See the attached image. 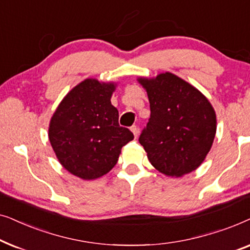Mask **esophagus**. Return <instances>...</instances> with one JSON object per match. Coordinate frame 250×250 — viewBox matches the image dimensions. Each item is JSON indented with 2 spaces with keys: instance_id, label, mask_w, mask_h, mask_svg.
I'll return each instance as SVG.
<instances>
[{
  "instance_id": "obj_1",
  "label": "esophagus",
  "mask_w": 250,
  "mask_h": 250,
  "mask_svg": "<svg viewBox=\"0 0 250 250\" xmlns=\"http://www.w3.org/2000/svg\"><path fill=\"white\" fill-rule=\"evenodd\" d=\"M131 131H132L133 134H134L135 138H138V135H139V128H138V126H135V125L132 126Z\"/></svg>"
}]
</instances>
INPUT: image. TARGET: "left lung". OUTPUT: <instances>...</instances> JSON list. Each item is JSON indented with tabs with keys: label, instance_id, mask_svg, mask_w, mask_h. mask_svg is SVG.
<instances>
[{
	"label": "left lung",
	"instance_id": "obj_1",
	"mask_svg": "<svg viewBox=\"0 0 250 250\" xmlns=\"http://www.w3.org/2000/svg\"><path fill=\"white\" fill-rule=\"evenodd\" d=\"M150 102L149 123L139 142L151 165L169 177L196 170L216 134V114L201 92L169 71L138 77Z\"/></svg>",
	"mask_w": 250,
	"mask_h": 250
}]
</instances>
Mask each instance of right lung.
<instances>
[{
  "label": "right lung",
  "mask_w": 250,
  "mask_h": 250,
  "mask_svg": "<svg viewBox=\"0 0 250 250\" xmlns=\"http://www.w3.org/2000/svg\"><path fill=\"white\" fill-rule=\"evenodd\" d=\"M117 83L86 78L71 88L53 112L49 140L64 169L82 180H95L110 172L122 148L134 139L118 124L111 104Z\"/></svg>",
  "instance_id": "add662e5"
}]
</instances>
